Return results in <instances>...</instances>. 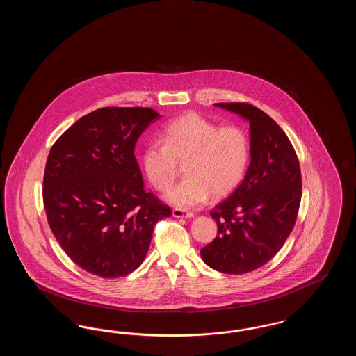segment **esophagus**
Returning a JSON list of instances; mask_svg holds the SVG:
<instances>
[{"label":"esophagus","instance_id":"obj_1","mask_svg":"<svg viewBox=\"0 0 356 356\" xmlns=\"http://www.w3.org/2000/svg\"><path fill=\"white\" fill-rule=\"evenodd\" d=\"M172 216L173 218H193V213L192 212H188L186 209H181V208H175L172 211Z\"/></svg>","mask_w":356,"mask_h":356}]
</instances>
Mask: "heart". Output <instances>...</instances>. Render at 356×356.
I'll return each instance as SVG.
<instances>
[{
	"instance_id": "b5f03b06",
	"label": "heart",
	"mask_w": 356,
	"mask_h": 356,
	"mask_svg": "<svg viewBox=\"0 0 356 356\" xmlns=\"http://www.w3.org/2000/svg\"><path fill=\"white\" fill-rule=\"evenodd\" d=\"M250 159V137L241 127H220L196 112L170 121L161 141L148 143L141 153L143 170L157 191L168 189L186 163V177L167 193L170 203L184 208L236 189Z\"/></svg>"
}]
</instances>
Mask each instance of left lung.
<instances>
[{"mask_svg":"<svg viewBox=\"0 0 356 356\" xmlns=\"http://www.w3.org/2000/svg\"><path fill=\"white\" fill-rule=\"evenodd\" d=\"M215 105L250 121L251 163L240 186L211 211L218 236L200 254L211 268L240 275L284 245L300 205L302 175L289 138L267 113L247 102Z\"/></svg>","mask_w":356,"mask_h":356,"instance_id":"1","label":"left lung"}]
</instances>
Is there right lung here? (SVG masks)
<instances>
[{"label": "right lung", "mask_w": 356, "mask_h": 356, "mask_svg": "<svg viewBox=\"0 0 356 356\" xmlns=\"http://www.w3.org/2000/svg\"><path fill=\"white\" fill-rule=\"evenodd\" d=\"M160 118L151 108H100L51 148L42 189L47 218L84 271L105 279L135 271L156 222L170 216L167 204L145 192L135 157L137 138Z\"/></svg>", "instance_id": "obj_1"}]
</instances>
